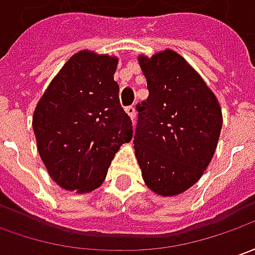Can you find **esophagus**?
I'll return each instance as SVG.
<instances>
[{"label": "esophagus", "instance_id": "obj_1", "mask_svg": "<svg viewBox=\"0 0 255 255\" xmlns=\"http://www.w3.org/2000/svg\"><path fill=\"white\" fill-rule=\"evenodd\" d=\"M126 111H127V114L131 117V120L134 121V119H135V109L132 107V106H128V107H126Z\"/></svg>", "mask_w": 255, "mask_h": 255}]
</instances>
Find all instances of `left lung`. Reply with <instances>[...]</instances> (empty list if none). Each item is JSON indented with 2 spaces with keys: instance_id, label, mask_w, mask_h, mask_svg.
Listing matches in <instances>:
<instances>
[{
  "instance_id": "left-lung-1",
  "label": "left lung",
  "mask_w": 255,
  "mask_h": 255,
  "mask_svg": "<svg viewBox=\"0 0 255 255\" xmlns=\"http://www.w3.org/2000/svg\"><path fill=\"white\" fill-rule=\"evenodd\" d=\"M148 99L136 104V161L146 186L175 196L206 171L222 131V109L213 92L183 57L166 49L138 57Z\"/></svg>"
}]
</instances>
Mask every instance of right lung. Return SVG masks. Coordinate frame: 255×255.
Instances as JSON below:
<instances>
[{"instance_id":"1","label":"right lung","mask_w":255,"mask_h":255,"mask_svg":"<svg viewBox=\"0 0 255 255\" xmlns=\"http://www.w3.org/2000/svg\"><path fill=\"white\" fill-rule=\"evenodd\" d=\"M119 59L82 50L70 57L38 103L32 127L40 158L60 188H99L120 146L132 138L114 82Z\"/></svg>"}]
</instances>
